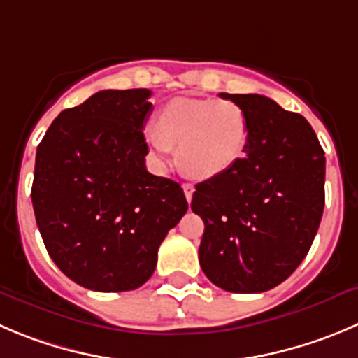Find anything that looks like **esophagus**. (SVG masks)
I'll use <instances>...</instances> for the list:
<instances>
[{
	"instance_id": "esophagus-1",
	"label": "esophagus",
	"mask_w": 358,
	"mask_h": 358,
	"mask_svg": "<svg viewBox=\"0 0 358 358\" xmlns=\"http://www.w3.org/2000/svg\"><path fill=\"white\" fill-rule=\"evenodd\" d=\"M182 189H185L186 200H188V202H192V199H193V192H195V186L189 185V182H186V185H182Z\"/></svg>"
}]
</instances>
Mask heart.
Returning <instances> with one entry per match:
<instances>
[{"instance_id":"1","label":"heart","mask_w":358,"mask_h":358,"mask_svg":"<svg viewBox=\"0 0 358 358\" xmlns=\"http://www.w3.org/2000/svg\"><path fill=\"white\" fill-rule=\"evenodd\" d=\"M145 141L159 165H166L179 145V162L199 179H210L232 169L250 142L246 110L232 100L179 96L158 112Z\"/></svg>"}]
</instances>
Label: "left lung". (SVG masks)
<instances>
[{"label":"left lung","mask_w":358,"mask_h":358,"mask_svg":"<svg viewBox=\"0 0 358 358\" xmlns=\"http://www.w3.org/2000/svg\"><path fill=\"white\" fill-rule=\"evenodd\" d=\"M246 110L250 142L230 170L199 182L200 267L234 294H260L301 265L325 206V152L301 114L262 94L220 93Z\"/></svg>","instance_id":"8db88e82"}]
</instances>
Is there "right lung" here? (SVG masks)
I'll return each mask as SVG.
<instances>
[{
  "mask_svg": "<svg viewBox=\"0 0 358 358\" xmlns=\"http://www.w3.org/2000/svg\"><path fill=\"white\" fill-rule=\"evenodd\" d=\"M149 90H105L61 112L36 149L31 200L54 264L80 287L128 292L188 210L176 181L145 169Z\"/></svg>",
  "mask_w": 358,
  "mask_h": 358,
  "instance_id": "add662e5",
  "label": "right lung"
}]
</instances>
